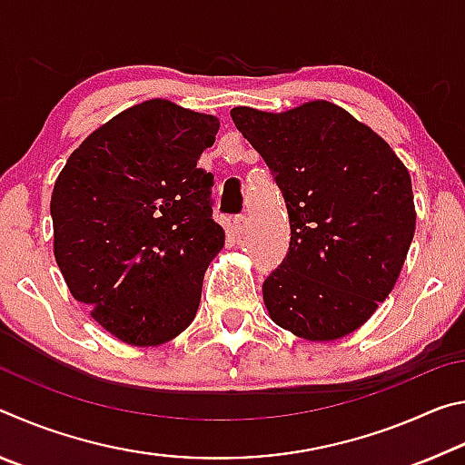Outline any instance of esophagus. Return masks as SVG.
<instances>
[{"instance_id": "34e87169", "label": "esophagus", "mask_w": 465, "mask_h": 465, "mask_svg": "<svg viewBox=\"0 0 465 465\" xmlns=\"http://www.w3.org/2000/svg\"><path fill=\"white\" fill-rule=\"evenodd\" d=\"M232 230H233V233H235V235H242L243 232L248 230V217H246V215L235 217V219H233V223H232Z\"/></svg>"}]
</instances>
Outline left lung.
<instances>
[{
	"label": "left lung",
	"instance_id": "8db88e82",
	"mask_svg": "<svg viewBox=\"0 0 465 465\" xmlns=\"http://www.w3.org/2000/svg\"><path fill=\"white\" fill-rule=\"evenodd\" d=\"M232 119L287 203V258L262 285L269 316L313 342L355 332L391 293L414 238L406 166L328 100L285 113L235 106Z\"/></svg>",
	"mask_w": 465,
	"mask_h": 465
}]
</instances>
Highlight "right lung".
<instances>
[{"mask_svg":"<svg viewBox=\"0 0 465 465\" xmlns=\"http://www.w3.org/2000/svg\"><path fill=\"white\" fill-rule=\"evenodd\" d=\"M219 119L153 98L69 155L51 194L53 252L72 295L119 341L157 346L191 326L225 243L213 176L196 168Z\"/></svg>","mask_w":465,"mask_h":465,"instance_id":"add662e5","label":"right lung"}]
</instances>
